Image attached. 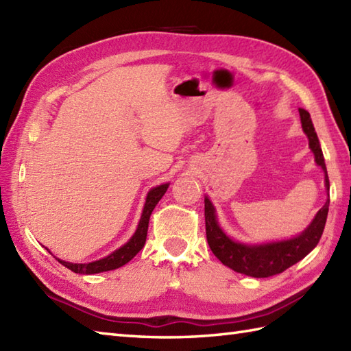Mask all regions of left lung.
Here are the masks:
<instances>
[{
	"label": "left lung",
	"instance_id": "1",
	"mask_svg": "<svg viewBox=\"0 0 351 351\" xmlns=\"http://www.w3.org/2000/svg\"><path fill=\"white\" fill-rule=\"evenodd\" d=\"M299 113L303 132L306 134L309 140V147L312 154H314L317 166L322 167L324 171V185L327 193H329V176H327L324 156L322 146H319L314 123H312L311 116L306 110L300 108ZM329 204L330 200L327 199L322 210L315 214V217L309 223V226L299 235L280 241L247 244L235 241L234 238H230L220 228L215 208L210 197L205 196L206 240L214 255L226 267L232 268L234 271L252 276V278H270V276L285 271L287 268L299 263L309 252L315 249L326 226Z\"/></svg>",
	"mask_w": 351,
	"mask_h": 351
}]
</instances>
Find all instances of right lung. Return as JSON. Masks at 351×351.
Listing matches in <instances>:
<instances>
[{
    "mask_svg": "<svg viewBox=\"0 0 351 351\" xmlns=\"http://www.w3.org/2000/svg\"><path fill=\"white\" fill-rule=\"evenodd\" d=\"M167 189H169V182L156 185V187L147 191L146 202L143 206V211H141V217H140L136 232H134V235L122 245V247L116 249L113 253H110V255L106 258L93 261V263H87V264L66 263V261H62L58 258H57V261L62 265H64L66 268H69V270H72L73 273H78V274H96V273H102V271H110V270H116V268L122 267L125 264H128L130 261L136 256L141 249H143V245L146 243L149 219H151L154 208L156 206V204L160 202V199L164 196V193L167 191Z\"/></svg>",
    "mask_w": 351,
    "mask_h": 351,
    "instance_id": "1",
    "label": "right lung"
}]
</instances>
